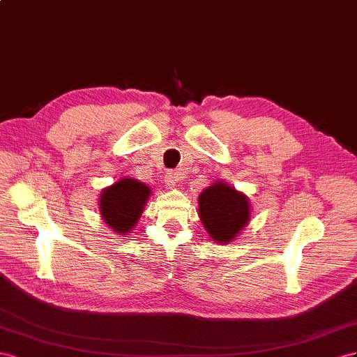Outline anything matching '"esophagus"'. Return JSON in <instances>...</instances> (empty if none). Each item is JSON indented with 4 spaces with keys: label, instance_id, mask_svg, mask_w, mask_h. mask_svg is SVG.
Returning <instances> with one entry per match:
<instances>
[{
    "label": "esophagus",
    "instance_id": "obj_1",
    "mask_svg": "<svg viewBox=\"0 0 357 357\" xmlns=\"http://www.w3.org/2000/svg\"><path fill=\"white\" fill-rule=\"evenodd\" d=\"M179 173L178 172H167L166 175H165V184H166V187L167 188H175V185H176V182L179 181Z\"/></svg>",
    "mask_w": 357,
    "mask_h": 357
}]
</instances>
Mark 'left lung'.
<instances>
[{
	"mask_svg": "<svg viewBox=\"0 0 357 357\" xmlns=\"http://www.w3.org/2000/svg\"><path fill=\"white\" fill-rule=\"evenodd\" d=\"M199 217L212 241L227 243L250 221L248 197L226 182H215L199 196Z\"/></svg>",
	"mask_w": 357,
	"mask_h": 357,
	"instance_id": "8db88e82",
	"label": "left lung"
}]
</instances>
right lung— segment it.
Returning <instances> with one entry per match:
<instances>
[{"label": "right lung", "instance_id": "obj_1", "mask_svg": "<svg viewBox=\"0 0 357 357\" xmlns=\"http://www.w3.org/2000/svg\"><path fill=\"white\" fill-rule=\"evenodd\" d=\"M151 196V188L131 178H122L100 195V215L118 235H127L137 224Z\"/></svg>", "mask_w": 357, "mask_h": 357}]
</instances>
